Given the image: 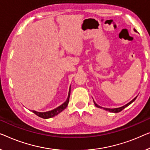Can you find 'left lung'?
Segmentation results:
<instances>
[{
	"label": "left lung",
	"mask_w": 150,
	"mask_h": 150,
	"mask_svg": "<svg viewBox=\"0 0 150 150\" xmlns=\"http://www.w3.org/2000/svg\"><path fill=\"white\" fill-rule=\"evenodd\" d=\"M134 30L135 31V32H136V30H135V29H134ZM135 99H136V98H134L133 99V100H132L131 101H130V103H128V104H126V105H124V106H123V107H119V108H115V109H108V108H103V109H104L105 110H107V111H110V112H113V113H118V112H120V111H121L122 110H123V109H124V108H125V107H126V106H128V105H130V103H132V102H133V101H134V100H135ZM94 105H95V106H96V107H100V108H102V107H100V106H99V105H97L96 103L95 102H94Z\"/></svg>",
	"instance_id": "8db88e82"
}]
</instances>
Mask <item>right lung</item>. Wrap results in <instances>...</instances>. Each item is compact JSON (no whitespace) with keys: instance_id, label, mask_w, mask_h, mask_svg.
I'll return each mask as SVG.
<instances>
[{"instance_id":"right-lung-1","label":"right lung","mask_w":150,"mask_h":150,"mask_svg":"<svg viewBox=\"0 0 150 150\" xmlns=\"http://www.w3.org/2000/svg\"><path fill=\"white\" fill-rule=\"evenodd\" d=\"M70 94H71V87L70 89H69V95H68V98H67V100L63 103L62 105H61L60 106H59L57 108L53 109V110L50 111H47V112H37V111H33V112L36 114L38 116L40 117L43 118V119H47V118H50L55 116V115H58V113H60L61 111H62L64 109H66V107H67V105L69 104V98H70Z\"/></svg>"}]
</instances>
